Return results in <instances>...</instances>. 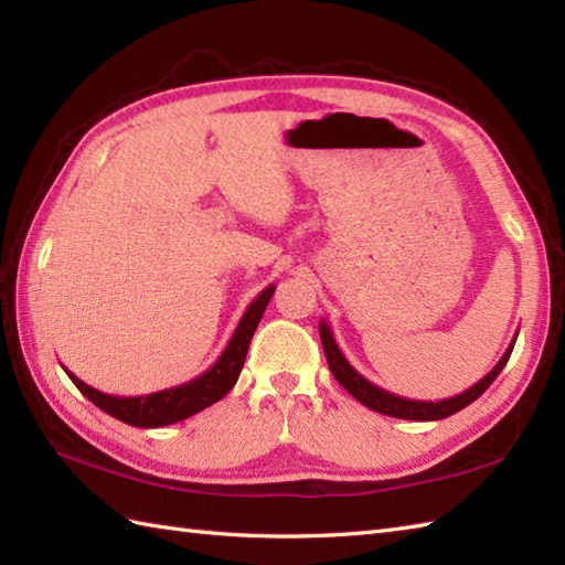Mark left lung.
<instances>
[{
  "label": "left lung",
  "mask_w": 565,
  "mask_h": 565,
  "mask_svg": "<svg viewBox=\"0 0 565 565\" xmlns=\"http://www.w3.org/2000/svg\"><path fill=\"white\" fill-rule=\"evenodd\" d=\"M518 340V338H514ZM514 340L510 342V347L505 350V354H502L500 362L493 366V371H488V374L473 383L471 388L454 395V398H447V401H437V403H429V401H411V398H401V395L395 393H388L379 388L376 383L366 381L359 371L347 362V356L342 354V350L338 347V342H334L332 338V330L328 326V320H320V342H322V350H326V359L330 364V371L332 376L340 381V386L352 393L354 398L371 407V411H376L381 415H388V417H401V419H417V423H429V419H444L449 417L454 413L463 411L466 405H471L478 395H483L486 388L490 386L498 379V374L502 369H505L508 359L512 354V347H514Z\"/></svg>",
  "instance_id": "left-lung-1"
}]
</instances>
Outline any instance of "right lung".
<instances>
[{
	"label": "right lung",
	"mask_w": 565,
	"mask_h": 565,
	"mask_svg": "<svg viewBox=\"0 0 565 565\" xmlns=\"http://www.w3.org/2000/svg\"><path fill=\"white\" fill-rule=\"evenodd\" d=\"M274 289H276L274 284L267 286V289H264L255 301L247 306L245 316L237 322L231 342L225 344V350L218 359H215V364L209 371H203L201 376L182 383V386L164 388L148 395H111V393H102L97 388L87 386V383L72 374L70 369L65 366L63 369L70 376V381L75 383V386L87 395L99 411L121 419L126 425L164 427V425L182 423V419L201 413L203 407L218 403L223 395L235 386L239 371H243V364H245L249 340L259 326L264 310H267Z\"/></svg>",
	"instance_id": "right-lung-1"
}]
</instances>
